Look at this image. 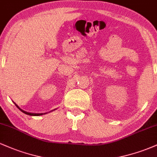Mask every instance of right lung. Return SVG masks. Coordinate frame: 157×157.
Returning <instances> with one entry per match:
<instances>
[{
  "instance_id": "obj_1",
  "label": "right lung",
  "mask_w": 157,
  "mask_h": 157,
  "mask_svg": "<svg viewBox=\"0 0 157 157\" xmlns=\"http://www.w3.org/2000/svg\"><path fill=\"white\" fill-rule=\"evenodd\" d=\"M16 106H17V108H18V109L21 110V111H22L23 113H26V114H28V115H30V116H39V115H42L43 113H28V112H26V111H23V110H21V109H20V108L18 107V106H17V105H16Z\"/></svg>"
}]
</instances>
